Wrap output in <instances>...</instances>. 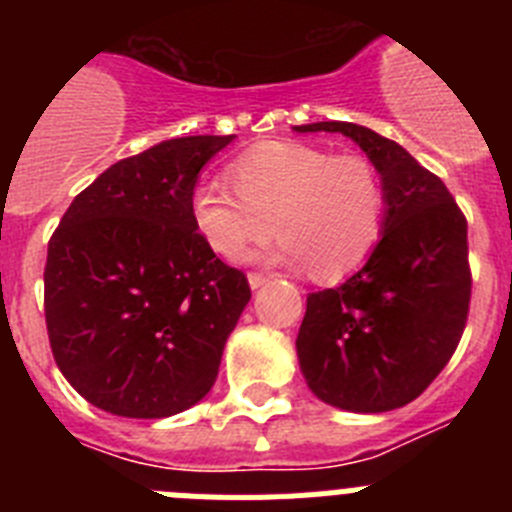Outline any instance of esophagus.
Listing matches in <instances>:
<instances>
[{
	"instance_id": "esophagus-1",
	"label": "esophagus",
	"mask_w": 512,
	"mask_h": 512,
	"mask_svg": "<svg viewBox=\"0 0 512 512\" xmlns=\"http://www.w3.org/2000/svg\"><path fill=\"white\" fill-rule=\"evenodd\" d=\"M266 282H269V277H264V274H248V287L251 289H261Z\"/></svg>"
}]
</instances>
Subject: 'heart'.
I'll return each mask as SVG.
<instances>
[{"mask_svg": "<svg viewBox=\"0 0 512 512\" xmlns=\"http://www.w3.org/2000/svg\"><path fill=\"white\" fill-rule=\"evenodd\" d=\"M225 184H200L192 223L205 246L235 261L274 228L271 261L307 266L318 282H341L369 261L384 228L379 171L361 156L274 140L238 156Z\"/></svg>", "mask_w": 512, "mask_h": 512, "instance_id": "1", "label": "heart"}]
</instances>
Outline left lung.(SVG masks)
I'll return each mask as SVG.
<instances>
[{
    "label": "left lung",
    "mask_w": 512,
    "mask_h": 512,
    "mask_svg": "<svg viewBox=\"0 0 512 512\" xmlns=\"http://www.w3.org/2000/svg\"><path fill=\"white\" fill-rule=\"evenodd\" d=\"M341 133L379 171L384 228L341 287L307 295L297 359L312 395L348 413L413 402L459 346L469 312L467 220L438 176L395 140L354 122L295 125Z\"/></svg>",
    "instance_id": "8db88e82"
}]
</instances>
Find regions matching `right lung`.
<instances>
[{
  "label": "right lung",
  "mask_w": 512,
  "mask_h": 512,
  "mask_svg": "<svg viewBox=\"0 0 512 512\" xmlns=\"http://www.w3.org/2000/svg\"><path fill=\"white\" fill-rule=\"evenodd\" d=\"M233 138L184 135L122 158L76 194L48 243L53 359L104 413L169 418L215 384L251 289L205 246L189 205Z\"/></svg>",
  "instance_id": "obj_1"
}]
</instances>
